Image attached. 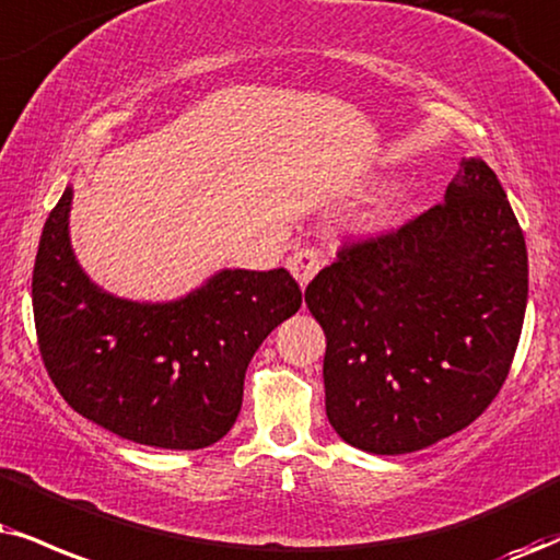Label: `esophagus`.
I'll return each mask as SVG.
<instances>
[{
    "mask_svg": "<svg viewBox=\"0 0 560 560\" xmlns=\"http://www.w3.org/2000/svg\"><path fill=\"white\" fill-rule=\"evenodd\" d=\"M322 265L324 259L319 248H301V252H295L293 257L288 259V269H291V275L299 280L301 288H306L308 282L316 278V272H319Z\"/></svg>",
    "mask_w": 560,
    "mask_h": 560,
    "instance_id": "esophagus-1",
    "label": "esophagus"
}]
</instances>
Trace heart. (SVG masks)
Returning a JSON list of instances; mask_svg holds the SVG:
<instances>
[{"mask_svg": "<svg viewBox=\"0 0 560 560\" xmlns=\"http://www.w3.org/2000/svg\"><path fill=\"white\" fill-rule=\"evenodd\" d=\"M420 205V186L416 182H397L371 199L361 215V228L371 236H384V233L397 231L412 218Z\"/></svg>", "mask_w": 560, "mask_h": 560, "instance_id": "b5f03b06", "label": "heart"}]
</instances>
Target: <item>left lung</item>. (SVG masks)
<instances>
[{
	"label": "left lung",
	"mask_w": 560,
	"mask_h": 560,
	"mask_svg": "<svg viewBox=\"0 0 560 560\" xmlns=\"http://www.w3.org/2000/svg\"><path fill=\"white\" fill-rule=\"evenodd\" d=\"M306 306L342 441L410 454L467 428L506 382L527 308V246L499 178L465 158L444 202L342 248Z\"/></svg>",
	"instance_id": "8db88e82"
}]
</instances>
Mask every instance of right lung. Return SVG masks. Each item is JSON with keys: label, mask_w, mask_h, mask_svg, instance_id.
Returning <instances> with one entry per match:
<instances>
[{"label": "right lung", "mask_w": 560, "mask_h": 560, "mask_svg": "<svg viewBox=\"0 0 560 560\" xmlns=\"http://www.w3.org/2000/svg\"><path fill=\"white\" fill-rule=\"evenodd\" d=\"M72 184L48 215L33 267L40 355L59 395L116 436L205 448L231 431L254 353L301 308L288 269H218L174 301H132L88 278L69 238Z\"/></svg>", "instance_id": "add662e5"}]
</instances>
